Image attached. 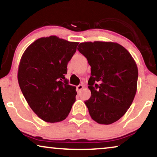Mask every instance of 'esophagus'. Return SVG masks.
Masks as SVG:
<instances>
[{"mask_svg":"<svg viewBox=\"0 0 157 157\" xmlns=\"http://www.w3.org/2000/svg\"><path fill=\"white\" fill-rule=\"evenodd\" d=\"M83 88V86L82 85V84H80V85H78V86L76 87V90H77V92H79V91H81V90H82V89Z\"/></svg>","mask_w":157,"mask_h":157,"instance_id":"34e87169","label":"esophagus"}]
</instances>
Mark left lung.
Wrapping results in <instances>:
<instances>
[{"instance_id":"1","label":"left lung","mask_w":157,"mask_h":157,"mask_svg":"<svg viewBox=\"0 0 157 157\" xmlns=\"http://www.w3.org/2000/svg\"><path fill=\"white\" fill-rule=\"evenodd\" d=\"M79 52L91 66L85 104L91 119L100 124H113L125 114L137 89L138 68L130 53L117 43H81Z\"/></svg>"}]
</instances>
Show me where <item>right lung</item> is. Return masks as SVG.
<instances>
[{"label":"right lung","instance_id":"obj_1","mask_svg":"<svg viewBox=\"0 0 157 157\" xmlns=\"http://www.w3.org/2000/svg\"><path fill=\"white\" fill-rule=\"evenodd\" d=\"M78 45L56 36L42 37L21 56L19 86L31 109L44 121H63L76 101V87L68 84L65 74Z\"/></svg>","mask_w":157,"mask_h":157}]
</instances>
